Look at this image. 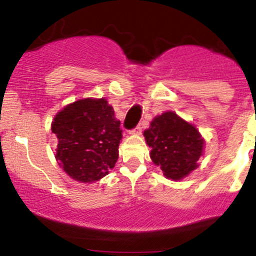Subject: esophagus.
Wrapping results in <instances>:
<instances>
[{
    "mask_svg": "<svg viewBox=\"0 0 256 256\" xmlns=\"http://www.w3.org/2000/svg\"><path fill=\"white\" fill-rule=\"evenodd\" d=\"M141 132H142V128H141L140 125H138L135 128H132V130L130 131V134H132V135H140Z\"/></svg>",
    "mask_w": 256,
    "mask_h": 256,
    "instance_id": "esophagus-1",
    "label": "esophagus"
}]
</instances>
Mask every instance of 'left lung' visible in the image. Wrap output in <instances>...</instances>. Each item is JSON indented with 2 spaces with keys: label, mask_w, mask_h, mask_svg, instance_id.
Returning a JSON list of instances; mask_svg holds the SVG:
<instances>
[{
  "label": "left lung",
  "mask_w": 256,
  "mask_h": 256,
  "mask_svg": "<svg viewBox=\"0 0 256 256\" xmlns=\"http://www.w3.org/2000/svg\"><path fill=\"white\" fill-rule=\"evenodd\" d=\"M144 136L151 147V160L170 180H182L200 166L198 160L203 154L204 140L192 124L176 112L156 116Z\"/></svg>",
  "instance_id": "1"
}]
</instances>
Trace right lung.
Wrapping results in <instances>:
<instances>
[{"label":"right lung","mask_w":256,"mask_h":256,"mask_svg":"<svg viewBox=\"0 0 256 256\" xmlns=\"http://www.w3.org/2000/svg\"><path fill=\"white\" fill-rule=\"evenodd\" d=\"M58 138L56 158L73 180L92 183L106 176L118 158L120 121L106 99H82L60 110L52 122Z\"/></svg>","instance_id":"right-lung-1"}]
</instances>
